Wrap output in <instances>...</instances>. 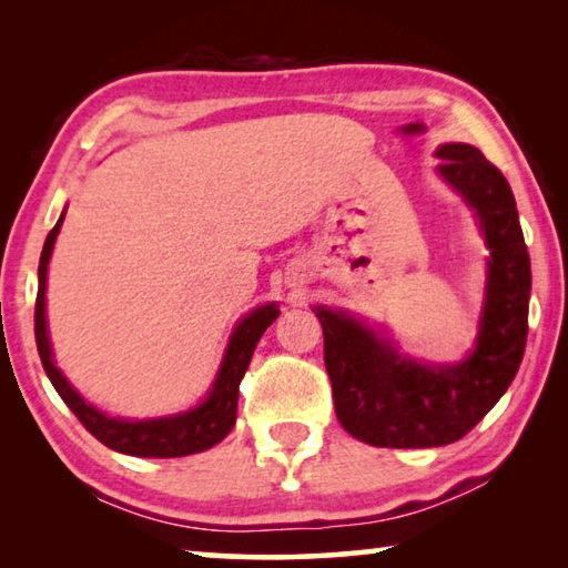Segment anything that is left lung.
Here are the masks:
<instances>
[{"label": "left lung", "mask_w": 568, "mask_h": 568, "mask_svg": "<svg viewBox=\"0 0 568 568\" xmlns=\"http://www.w3.org/2000/svg\"><path fill=\"white\" fill-rule=\"evenodd\" d=\"M436 158L440 180L464 197L488 247L474 351L456 363H423L381 325L313 305L335 416L353 438L378 448H434L464 438L511 386L526 348L531 261L514 192L474 145L446 142Z\"/></svg>", "instance_id": "left-lung-1"}]
</instances>
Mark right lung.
<instances>
[{"mask_svg":"<svg viewBox=\"0 0 568 568\" xmlns=\"http://www.w3.org/2000/svg\"><path fill=\"white\" fill-rule=\"evenodd\" d=\"M64 213L67 207L62 210L52 233L44 240L40 271H37L40 291H37L34 305V338L47 378L52 381L54 390L60 393V398L70 406L74 416L80 418L82 426L88 428L94 438L102 440L104 446L118 450V454L142 458H178L213 448L235 426L240 381L245 376L257 341L263 338L267 325H273V321L281 315L277 303L257 305L255 311L245 313L243 318L235 323L233 333H230L227 348L223 353V361H220V368L215 373L213 386H210L207 396L200 400L197 406L172 413V416L142 420L110 416V413L100 410L98 406H92L88 398L80 396V390H77L72 383L64 378V373L57 368L50 331H47V267H50L54 240L60 235Z\"/></svg>","mask_w":568,"mask_h":568,"instance_id":"1","label":"right lung"}]
</instances>
